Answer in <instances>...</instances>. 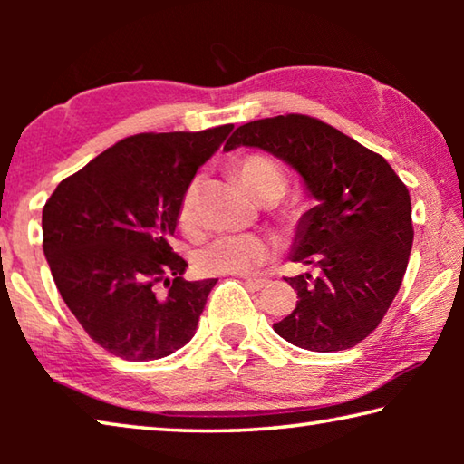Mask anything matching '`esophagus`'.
I'll return each mask as SVG.
<instances>
[{
    "mask_svg": "<svg viewBox=\"0 0 464 464\" xmlns=\"http://www.w3.org/2000/svg\"><path fill=\"white\" fill-rule=\"evenodd\" d=\"M246 285L249 288H254V290H260V288L268 285V280H266V278H246Z\"/></svg>",
    "mask_w": 464,
    "mask_h": 464,
    "instance_id": "obj_1",
    "label": "esophagus"
}]
</instances>
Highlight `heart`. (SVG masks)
Returning a JSON list of instances; mask_svg holds the SVG:
<instances>
[{
    "label": "heart",
    "mask_w": 464,
    "mask_h": 464,
    "mask_svg": "<svg viewBox=\"0 0 464 464\" xmlns=\"http://www.w3.org/2000/svg\"><path fill=\"white\" fill-rule=\"evenodd\" d=\"M243 186L254 194V198L278 200L286 190V171L278 160L266 153H247L235 163ZM198 179H192L179 198L178 223L190 231L198 221ZM272 246L260 235L233 233L207 243L194 257L196 270L207 276L213 274H246L260 266L270 256Z\"/></svg>",
    "instance_id": "obj_1"
}]
</instances>
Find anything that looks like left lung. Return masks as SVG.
<instances>
[{
	"label": "left lung",
	"instance_id": "left-lung-1",
	"mask_svg": "<svg viewBox=\"0 0 464 464\" xmlns=\"http://www.w3.org/2000/svg\"><path fill=\"white\" fill-rule=\"evenodd\" d=\"M241 145L286 161L317 200L298 221L290 254L315 276L286 278L296 309L274 332L311 352L354 348L381 324L403 282L413 243L410 190L382 155L313 116L241 124L225 151Z\"/></svg>",
	"mask_w": 464,
	"mask_h": 464
}]
</instances>
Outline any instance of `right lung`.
Instances as JSON below:
<instances>
[{
    "mask_svg": "<svg viewBox=\"0 0 464 464\" xmlns=\"http://www.w3.org/2000/svg\"><path fill=\"white\" fill-rule=\"evenodd\" d=\"M231 130L223 124L127 137L63 179L46 200L43 249L54 285L110 354L157 360L196 334L217 278L184 280L188 262L169 239L186 186Z\"/></svg>",
    "mask_w": 464,
    "mask_h": 464,
    "instance_id": "add662e5",
    "label": "right lung"
}]
</instances>
